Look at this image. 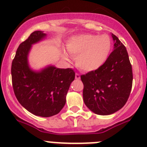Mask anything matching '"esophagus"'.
Masks as SVG:
<instances>
[{"label": "esophagus", "mask_w": 147, "mask_h": 147, "mask_svg": "<svg viewBox=\"0 0 147 147\" xmlns=\"http://www.w3.org/2000/svg\"><path fill=\"white\" fill-rule=\"evenodd\" d=\"M75 79H76V80H80V75H79V74H78V73L75 74Z\"/></svg>", "instance_id": "34e87169"}]
</instances>
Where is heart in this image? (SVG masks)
Returning a JSON list of instances; mask_svg holds the SVG:
<instances>
[{
	"label": "heart",
	"instance_id": "b5f03b06",
	"mask_svg": "<svg viewBox=\"0 0 147 147\" xmlns=\"http://www.w3.org/2000/svg\"><path fill=\"white\" fill-rule=\"evenodd\" d=\"M67 51L75 58V62L80 69L93 72L101 68L110 55L112 42L107 34H80L69 38L66 44ZM62 56L69 60V55L63 51Z\"/></svg>",
	"mask_w": 147,
	"mask_h": 147
}]
</instances>
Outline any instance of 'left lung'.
<instances>
[{"instance_id": "8db88e82", "label": "left lung", "mask_w": 147, "mask_h": 147, "mask_svg": "<svg viewBox=\"0 0 147 147\" xmlns=\"http://www.w3.org/2000/svg\"><path fill=\"white\" fill-rule=\"evenodd\" d=\"M114 50L98 69L81 75L83 101L94 113L108 115L120 110L132 88L133 72L126 48L112 34Z\"/></svg>"}]
</instances>
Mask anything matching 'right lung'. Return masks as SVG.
<instances>
[{
  "instance_id": "add662e5",
  "label": "right lung",
  "mask_w": 147,
  "mask_h": 147,
  "mask_svg": "<svg viewBox=\"0 0 147 147\" xmlns=\"http://www.w3.org/2000/svg\"><path fill=\"white\" fill-rule=\"evenodd\" d=\"M47 35L35 31L20 45L12 61V85L15 96L23 107L36 116L57 115L66 103V96L75 73L70 68L48 65L34 70L28 57L32 45L45 40Z\"/></svg>"
}]
</instances>
